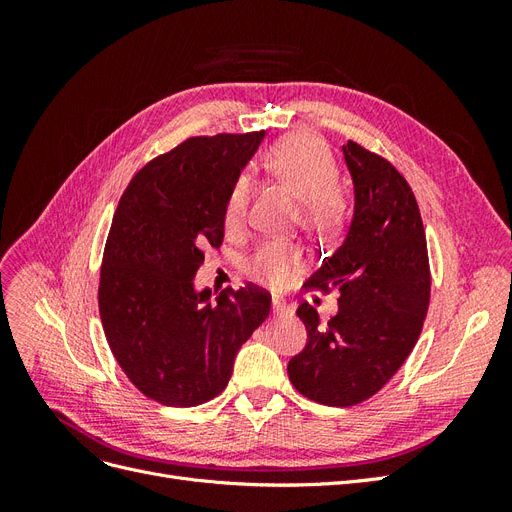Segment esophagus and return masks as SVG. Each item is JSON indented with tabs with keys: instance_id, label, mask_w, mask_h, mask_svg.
Instances as JSON below:
<instances>
[{
	"instance_id": "1",
	"label": "esophagus",
	"mask_w": 512,
	"mask_h": 512,
	"mask_svg": "<svg viewBox=\"0 0 512 512\" xmlns=\"http://www.w3.org/2000/svg\"><path fill=\"white\" fill-rule=\"evenodd\" d=\"M271 307H273V316H288V314H292V309H290V305L284 301V299H273L271 301Z\"/></svg>"
}]
</instances>
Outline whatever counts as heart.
I'll list each match as a JSON object with an SVG mask.
<instances>
[{
    "mask_svg": "<svg viewBox=\"0 0 512 512\" xmlns=\"http://www.w3.org/2000/svg\"><path fill=\"white\" fill-rule=\"evenodd\" d=\"M262 168L288 188L294 198L301 200V224L307 230L318 235H333L342 226L348 207L346 196L335 185L337 164L320 138L312 134L282 138L262 156ZM247 200H250V185L245 179H239L224 211V226L228 232L243 228ZM299 265V247L284 241H265L247 260L245 271L252 280L277 288L288 282Z\"/></svg>",
    "mask_w": 512,
    "mask_h": 512,
    "instance_id": "1",
    "label": "heart"
}]
</instances>
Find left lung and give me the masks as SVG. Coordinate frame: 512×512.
<instances>
[{
	"mask_svg": "<svg viewBox=\"0 0 512 512\" xmlns=\"http://www.w3.org/2000/svg\"><path fill=\"white\" fill-rule=\"evenodd\" d=\"M344 160L354 185L346 237L305 282L339 290L337 314L322 324L309 303L297 307L305 348L288 376L301 395L346 408L376 395L412 352L429 307V260L421 213L397 168L348 141Z\"/></svg>",
	"mask_w": 512,
	"mask_h": 512,
	"instance_id": "left-lung-1",
	"label": "left lung"
}]
</instances>
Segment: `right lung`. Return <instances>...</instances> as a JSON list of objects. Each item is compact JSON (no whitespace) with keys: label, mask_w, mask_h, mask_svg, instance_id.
<instances>
[{"label":"right lung","mask_w":512,"mask_h":512,"mask_svg":"<svg viewBox=\"0 0 512 512\" xmlns=\"http://www.w3.org/2000/svg\"><path fill=\"white\" fill-rule=\"evenodd\" d=\"M265 132L196 136L143 166L123 192L100 271V318L123 374L149 399L192 408L218 397L239 348L267 320L271 294L194 288L207 245Z\"/></svg>","instance_id":"obj_1"}]
</instances>
